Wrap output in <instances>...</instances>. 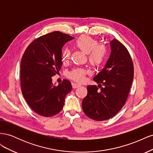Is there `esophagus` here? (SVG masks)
Segmentation results:
<instances>
[{"instance_id":"34e87169","label":"esophagus","mask_w":153,"mask_h":153,"mask_svg":"<svg viewBox=\"0 0 153 153\" xmlns=\"http://www.w3.org/2000/svg\"><path fill=\"white\" fill-rule=\"evenodd\" d=\"M81 85H80L79 84H76V83H72V87L73 89H76V88H78L80 87Z\"/></svg>"}]
</instances>
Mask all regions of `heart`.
Here are the masks:
<instances>
[{"label":"heart","instance_id":"heart-1","mask_svg":"<svg viewBox=\"0 0 153 153\" xmlns=\"http://www.w3.org/2000/svg\"><path fill=\"white\" fill-rule=\"evenodd\" d=\"M75 46L87 53L89 62L94 66H98L101 63L106 52L105 46L99 45L96 39L87 36L79 37L75 42ZM70 54V50L68 48H64L62 50V59L64 62H68L69 61ZM87 73V70L85 68H76L69 71L68 73V76L74 81L81 82L84 80Z\"/></svg>","mask_w":153,"mask_h":153}]
</instances>
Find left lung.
<instances>
[{
	"label": "left lung",
	"instance_id": "8db88e82",
	"mask_svg": "<svg viewBox=\"0 0 153 153\" xmlns=\"http://www.w3.org/2000/svg\"><path fill=\"white\" fill-rule=\"evenodd\" d=\"M111 53L104 68L94 77L96 85L87 86L83 99L85 114L96 121L114 117L126 103L134 76L132 59L127 48L116 39L110 42Z\"/></svg>",
	"mask_w": 153,
	"mask_h": 153
}]
</instances>
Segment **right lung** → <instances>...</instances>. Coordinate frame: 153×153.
<instances>
[{"mask_svg": "<svg viewBox=\"0 0 153 153\" xmlns=\"http://www.w3.org/2000/svg\"><path fill=\"white\" fill-rule=\"evenodd\" d=\"M71 36L55 31L39 37L28 46L21 61L22 92L27 104L44 117L61 112L66 95L72 89L70 81L64 80L55 86L52 77L61 68L62 48Z\"/></svg>", "mask_w": 153, "mask_h": 153, "instance_id": "add662e5", "label": "right lung"}]
</instances>
